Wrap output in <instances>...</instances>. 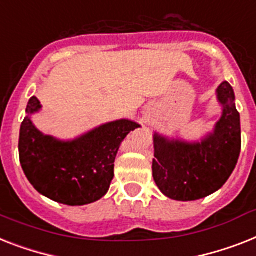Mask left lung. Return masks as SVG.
<instances>
[{
	"instance_id": "8db88e82",
	"label": "left lung",
	"mask_w": 256,
	"mask_h": 256,
	"mask_svg": "<svg viewBox=\"0 0 256 256\" xmlns=\"http://www.w3.org/2000/svg\"><path fill=\"white\" fill-rule=\"evenodd\" d=\"M222 116L214 132L201 142L154 135L152 176L162 193L172 200L194 201L221 188L234 171L240 152V118L232 85L224 81L217 89Z\"/></svg>"
}]
</instances>
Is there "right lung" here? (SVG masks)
<instances>
[{
    "label": "right lung",
    "mask_w": 256,
    "mask_h": 256,
    "mask_svg": "<svg viewBox=\"0 0 256 256\" xmlns=\"http://www.w3.org/2000/svg\"><path fill=\"white\" fill-rule=\"evenodd\" d=\"M42 108L36 97L27 104L20 132V162L27 180L39 193L64 205H86L106 194L114 178V160L126 135L140 128L118 120L74 140L44 135L31 122Z\"/></svg>",
    "instance_id": "add662e5"
}]
</instances>
